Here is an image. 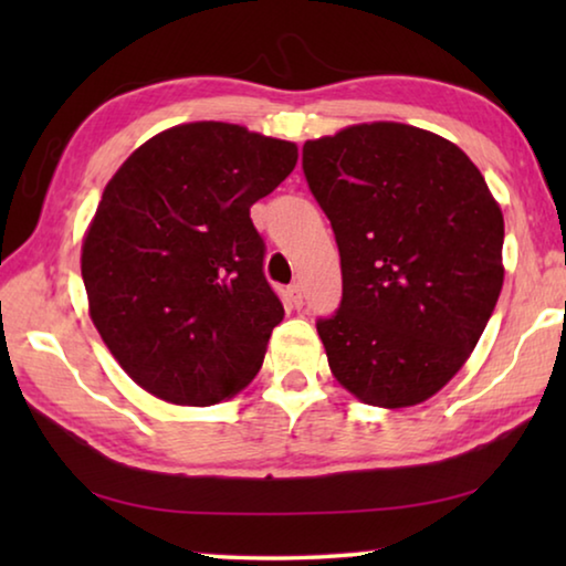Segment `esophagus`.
<instances>
[{
	"label": "esophagus",
	"mask_w": 566,
	"mask_h": 566,
	"mask_svg": "<svg viewBox=\"0 0 566 566\" xmlns=\"http://www.w3.org/2000/svg\"><path fill=\"white\" fill-rule=\"evenodd\" d=\"M286 296H290V302L296 306V310H300V306L304 304V290H302V284H300V282L290 284V290H286Z\"/></svg>",
	"instance_id": "34e87169"
}]
</instances>
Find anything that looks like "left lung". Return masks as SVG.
<instances>
[{
    "instance_id": "obj_1",
    "label": "left lung",
    "mask_w": 566,
    "mask_h": 566,
    "mask_svg": "<svg viewBox=\"0 0 566 566\" xmlns=\"http://www.w3.org/2000/svg\"><path fill=\"white\" fill-rule=\"evenodd\" d=\"M302 169L342 260L339 310L317 319L332 375L367 405H419L462 369L500 300L502 209L462 149L409 124L306 142Z\"/></svg>"
}]
</instances>
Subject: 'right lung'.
I'll use <instances>...</instances> for the list:
<instances>
[{
    "mask_svg": "<svg viewBox=\"0 0 566 566\" xmlns=\"http://www.w3.org/2000/svg\"><path fill=\"white\" fill-rule=\"evenodd\" d=\"M294 165L292 142L195 122L145 142L104 187L82 280L94 327L149 395L209 407L260 371L284 306L249 207Z\"/></svg>",
    "mask_w": 566,
    "mask_h": 566,
    "instance_id": "1",
    "label": "right lung"
}]
</instances>
